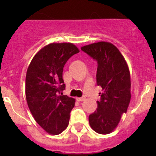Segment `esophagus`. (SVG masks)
Segmentation results:
<instances>
[{
    "mask_svg": "<svg viewBox=\"0 0 156 156\" xmlns=\"http://www.w3.org/2000/svg\"><path fill=\"white\" fill-rule=\"evenodd\" d=\"M76 100H78V101H79V102H81V101H84V100H86V97H85V96H83V97L77 98Z\"/></svg>",
    "mask_w": 156,
    "mask_h": 156,
    "instance_id": "34e87169",
    "label": "esophagus"
}]
</instances>
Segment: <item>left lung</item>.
Listing matches in <instances>:
<instances>
[{
  "label": "left lung",
  "mask_w": 156,
  "mask_h": 156,
  "mask_svg": "<svg viewBox=\"0 0 156 156\" xmlns=\"http://www.w3.org/2000/svg\"><path fill=\"white\" fill-rule=\"evenodd\" d=\"M81 49L97 61L96 81L103 90L97 109L89 116V123L96 133L108 134L118 126L121 115L127 112L130 102L128 65L118 48L111 43H94Z\"/></svg>",
  "instance_id": "left-lung-1"
}]
</instances>
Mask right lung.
Instances as JSON below:
<instances>
[{"label":"right lung","instance_id":"add662e5","mask_svg":"<svg viewBox=\"0 0 156 156\" xmlns=\"http://www.w3.org/2000/svg\"><path fill=\"white\" fill-rule=\"evenodd\" d=\"M79 49L71 43L49 44L35 54L26 76V98L35 121L47 133L56 135L67 128L73 98L63 95V68Z\"/></svg>","mask_w":156,"mask_h":156}]
</instances>
